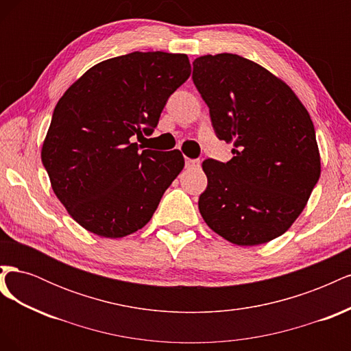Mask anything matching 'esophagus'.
Returning <instances> with one entry per match:
<instances>
[{"label":"esophagus","mask_w":351,"mask_h":351,"mask_svg":"<svg viewBox=\"0 0 351 351\" xmlns=\"http://www.w3.org/2000/svg\"><path fill=\"white\" fill-rule=\"evenodd\" d=\"M199 167H200L199 159L186 158V168H199Z\"/></svg>","instance_id":"1"}]
</instances>
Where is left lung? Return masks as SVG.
I'll return each mask as SVG.
<instances>
[{
	"label": "left lung",
	"mask_w": 351,
	"mask_h": 351,
	"mask_svg": "<svg viewBox=\"0 0 351 351\" xmlns=\"http://www.w3.org/2000/svg\"><path fill=\"white\" fill-rule=\"evenodd\" d=\"M193 83L228 162L205 159L199 210L209 228L239 246L268 243L302 214L321 176L311 115L267 69L236 54L193 61Z\"/></svg>",
	"instance_id": "obj_1"
}]
</instances>
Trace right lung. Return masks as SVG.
I'll list each match as a JSON object with an SVG mask.
<instances>
[{
	"instance_id": "obj_1",
	"label": "right lung",
	"mask_w": 351,
	"mask_h": 351,
	"mask_svg": "<svg viewBox=\"0 0 351 351\" xmlns=\"http://www.w3.org/2000/svg\"><path fill=\"white\" fill-rule=\"evenodd\" d=\"M189 76L186 54L136 51L93 66L62 95L40 158L54 193L83 228L119 239L149 222L184 158L134 139L152 134Z\"/></svg>"
}]
</instances>
